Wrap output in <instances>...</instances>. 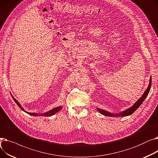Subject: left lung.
<instances>
[{"label":"left lung","mask_w":158,"mask_h":158,"mask_svg":"<svg viewBox=\"0 0 158 158\" xmlns=\"http://www.w3.org/2000/svg\"><path fill=\"white\" fill-rule=\"evenodd\" d=\"M151 83H152V78L151 77H150V81H149V84L148 86V88H147V89L145 91L143 94L142 95V96L138 100L133 104V106H132L129 108L127 109L125 111H123L122 112H120V113H112L110 112L107 111L106 110L100 109V108H97V110H98V111L101 113L103 115L105 116H107V117H127V116H129L131 114L133 113L139 107V106L142 104V102L144 101L145 99L146 98V97H147L149 92H150V89L151 88Z\"/></svg>","instance_id":"8db88e82"}]
</instances>
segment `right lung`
I'll use <instances>...</instances> for the list:
<instances>
[{"label":"right lung","mask_w":158,"mask_h":158,"mask_svg":"<svg viewBox=\"0 0 158 158\" xmlns=\"http://www.w3.org/2000/svg\"><path fill=\"white\" fill-rule=\"evenodd\" d=\"M11 96H12V97H13V100L15 101V102L16 103V104H17V105L19 106V107H20V108L22 110H23V111L26 112L27 113H28L29 114H30V115H31V116H35V117H36V116H44V117H51V116L54 115V114H56V113H57L58 111H60V110L62 109V106H58V107H55V108H54V109H52V110H50L49 111H47V112L44 113L38 114V113H29V112H27V111H25L24 109L22 107V106L20 105V104L18 102V101H16V99L13 97V95H11Z\"/></svg>","instance_id":"obj_1"}]
</instances>
